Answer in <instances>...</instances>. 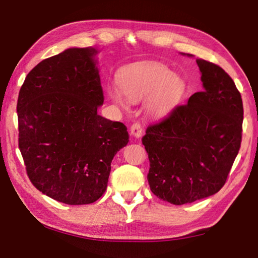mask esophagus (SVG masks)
<instances>
[{"label": "esophagus", "instance_id": "34e87169", "mask_svg": "<svg viewBox=\"0 0 258 258\" xmlns=\"http://www.w3.org/2000/svg\"><path fill=\"white\" fill-rule=\"evenodd\" d=\"M142 133H143V130H142L141 124H140L139 121H135V123H133V125L131 126V134L135 138H141Z\"/></svg>", "mask_w": 258, "mask_h": 258}]
</instances>
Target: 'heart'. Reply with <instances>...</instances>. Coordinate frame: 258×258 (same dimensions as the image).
<instances>
[{
    "label": "heart",
    "mask_w": 258,
    "mask_h": 258,
    "mask_svg": "<svg viewBox=\"0 0 258 258\" xmlns=\"http://www.w3.org/2000/svg\"><path fill=\"white\" fill-rule=\"evenodd\" d=\"M119 90H108L109 97L118 106L128 109L131 102L138 103L148 99L147 109L151 116L165 117L176 108L185 93V82L160 63L137 64L126 69L118 77Z\"/></svg>",
    "instance_id": "1"
}]
</instances>
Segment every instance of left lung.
Listing matches in <instances>:
<instances>
[{"instance_id": "obj_1", "label": "left lung", "mask_w": 258, "mask_h": 258, "mask_svg": "<svg viewBox=\"0 0 258 258\" xmlns=\"http://www.w3.org/2000/svg\"><path fill=\"white\" fill-rule=\"evenodd\" d=\"M196 61L204 90L148 126L142 138L150 161V190L173 205L220 191L241 145L243 107L234 82L217 64Z\"/></svg>"}]
</instances>
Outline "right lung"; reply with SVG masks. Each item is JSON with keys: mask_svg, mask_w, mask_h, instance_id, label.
Segmentation results:
<instances>
[{"mask_svg": "<svg viewBox=\"0 0 258 258\" xmlns=\"http://www.w3.org/2000/svg\"><path fill=\"white\" fill-rule=\"evenodd\" d=\"M93 47L41 61L19 91V149L37 190L67 205L92 204L107 189L113 156L128 143L123 123L98 115L103 104Z\"/></svg>", "mask_w": 258, "mask_h": 258, "instance_id": "1", "label": "right lung"}]
</instances>
